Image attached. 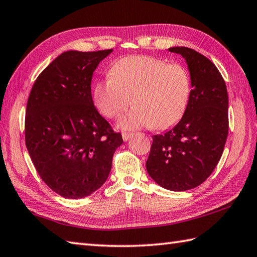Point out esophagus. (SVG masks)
Masks as SVG:
<instances>
[{
    "label": "esophagus",
    "instance_id": "obj_1",
    "mask_svg": "<svg viewBox=\"0 0 257 257\" xmlns=\"http://www.w3.org/2000/svg\"><path fill=\"white\" fill-rule=\"evenodd\" d=\"M133 136H134V134H132V133H122V139H123V141H127L132 138Z\"/></svg>",
    "mask_w": 257,
    "mask_h": 257
}]
</instances>
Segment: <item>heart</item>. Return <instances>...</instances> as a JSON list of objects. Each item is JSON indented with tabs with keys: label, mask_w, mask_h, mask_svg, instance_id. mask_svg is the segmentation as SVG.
<instances>
[{
	"label": "heart",
	"mask_w": 257,
	"mask_h": 257,
	"mask_svg": "<svg viewBox=\"0 0 257 257\" xmlns=\"http://www.w3.org/2000/svg\"><path fill=\"white\" fill-rule=\"evenodd\" d=\"M191 76L183 65L167 64L161 58L136 55L119 59L109 76L98 81L92 99L102 116L120 119L124 130L173 127L184 116L191 97Z\"/></svg>",
	"instance_id": "obj_1"
}]
</instances>
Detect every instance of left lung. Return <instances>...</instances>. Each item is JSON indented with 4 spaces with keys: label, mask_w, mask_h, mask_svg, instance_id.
I'll return each mask as SVG.
<instances>
[{
    "label": "left lung",
    "mask_w": 257,
    "mask_h": 257,
    "mask_svg": "<svg viewBox=\"0 0 257 257\" xmlns=\"http://www.w3.org/2000/svg\"><path fill=\"white\" fill-rule=\"evenodd\" d=\"M188 64L191 97L184 116L163 135L152 137L147 171L162 188L187 191L211 176L228 134L225 81L209 58L189 47H171Z\"/></svg>",
    "instance_id": "1"
}]
</instances>
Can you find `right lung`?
<instances>
[{
  "instance_id": "1",
  "label": "right lung",
  "mask_w": 257,
  "mask_h": 257,
  "mask_svg": "<svg viewBox=\"0 0 257 257\" xmlns=\"http://www.w3.org/2000/svg\"><path fill=\"white\" fill-rule=\"evenodd\" d=\"M111 52L61 54L38 75L27 100V151L43 181L64 198L81 199L99 189L123 143L91 97L92 73Z\"/></svg>"
}]
</instances>
